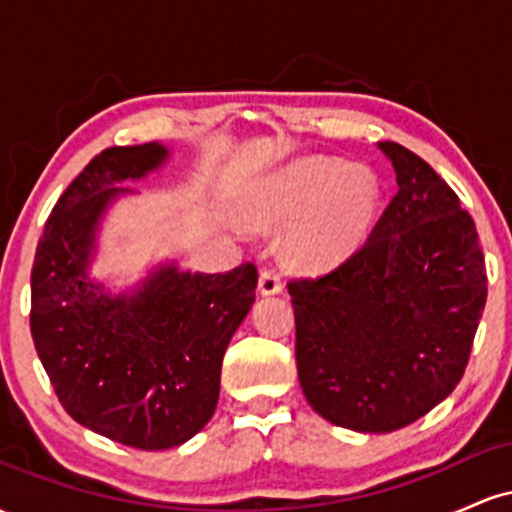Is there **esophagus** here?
<instances>
[{
  "mask_svg": "<svg viewBox=\"0 0 512 512\" xmlns=\"http://www.w3.org/2000/svg\"><path fill=\"white\" fill-rule=\"evenodd\" d=\"M281 289H284L281 274L276 272L274 267H264L260 272V293H262V296H272V293H279Z\"/></svg>",
  "mask_w": 512,
  "mask_h": 512,
  "instance_id": "34e87169",
  "label": "esophagus"
}]
</instances>
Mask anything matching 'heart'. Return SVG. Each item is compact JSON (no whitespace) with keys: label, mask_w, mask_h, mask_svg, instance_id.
I'll list each match as a JSON object with an SVG mask.
<instances>
[{"label":"heart","mask_w":512,"mask_h":512,"mask_svg":"<svg viewBox=\"0 0 512 512\" xmlns=\"http://www.w3.org/2000/svg\"><path fill=\"white\" fill-rule=\"evenodd\" d=\"M380 207V182L368 168L325 156L301 158L250 192L243 219L274 231L296 219L286 260L301 272H322L361 248Z\"/></svg>","instance_id":"1"}]
</instances>
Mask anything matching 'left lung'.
Listing matches in <instances>:
<instances>
[{
	"instance_id": "obj_1",
	"label": "left lung",
	"mask_w": 512,
	"mask_h": 512,
	"mask_svg": "<svg viewBox=\"0 0 512 512\" xmlns=\"http://www.w3.org/2000/svg\"><path fill=\"white\" fill-rule=\"evenodd\" d=\"M378 146L399 190L366 243L289 281L305 399L361 433L414 424L455 390L486 305L484 252L460 197L414 151Z\"/></svg>"
}]
</instances>
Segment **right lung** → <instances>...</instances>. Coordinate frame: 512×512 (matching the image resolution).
<instances>
[{"label":"right lung","instance_id":"1","mask_svg":"<svg viewBox=\"0 0 512 512\" xmlns=\"http://www.w3.org/2000/svg\"><path fill=\"white\" fill-rule=\"evenodd\" d=\"M161 144L110 146L57 199L31 269V334L67 414L101 436L166 450L207 426L221 361L255 303L257 267L226 274L161 267L134 296L110 298L86 279L110 199L158 168Z\"/></svg>","mask_w":512,"mask_h":512}]
</instances>
